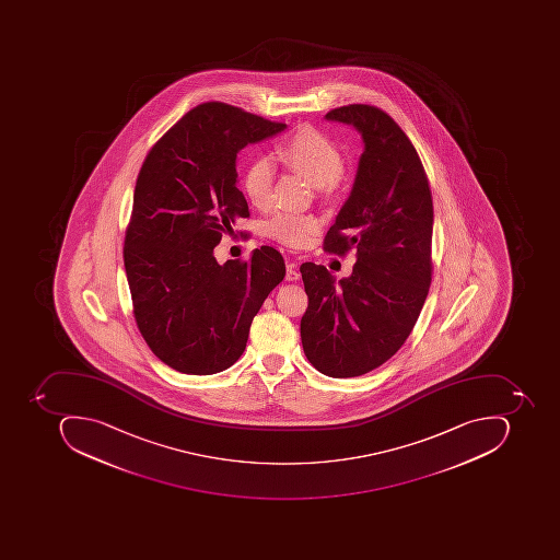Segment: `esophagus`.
<instances>
[{
    "instance_id": "1",
    "label": "esophagus",
    "mask_w": 560,
    "mask_h": 560,
    "mask_svg": "<svg viewBox=\"0 0 560 560\" xmlns=\"http://www.w3.org/2000/svg\"><path fill=\"white\" fill-rule=\"evenodd\" d=\"M301 278L300 271H298L296 264L289 262L285 266V281H298Z\"/></svg>"
}]
</instances>
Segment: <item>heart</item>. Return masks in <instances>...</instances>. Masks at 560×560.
<instances>
[{"label": "heart", "instance_id": "obj_1", "mask_svg": "<svg viewBox=\"0 0 560 560\" xmlns=\"http://www.w3.org/2000/svg\"><path fill=\"white\" fill-rule=\"evenodd\" d=\"M279 160L294 172L306 176L313 185L323 191H331L340 183L343 173V153L340 147L325 132L318 129H298L289 136L276 150ZM272 182H275V166L267 158H256L245 168L242 185L245 197L249 198L254 207H264L271 203ZM318 231V222L310 215L282 212L272 217L266 223L269 237L291 247H303L310 242L311 235Z\"/></svg>", "mask_w": 560, "mask_h": 560}]
</instances>
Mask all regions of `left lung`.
Segmentation results:
<instances>
[{"mask_svg": "<svg viewBox=\"0 0 560 560\" xmlns=\"http://www.w3.org/2000/svg\"><path fill=\"white\" fill-rule=\"evenodd\" d=\"M325 117L353 126L363 139L350 197L325 237L326 253L353 249L357 262L340 281L325 266H301L310 300L301 341L318 372L360 377L397 353L421 315L434 210L419 154L387 113L350 104Z\"/></svg>", "mask_w": 560, "mask_h": 560, "instance_id": "left-lung-1", "label": "left lung"}]
</instances>
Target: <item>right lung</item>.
<instances>
[{
  "instance_id": "add662e5",
  "label": "right lung",
  "mask_w": 560,
  "mask_h": 560,
  "mask_svg": "<svg viewBox=\"0 0 560 560\" xmlns=\"http://www.w3.org/2000/svg\"><path fill=\"white\" fill-rule=\"evenodd\" d=\"M282 122L223 103L188 110L151 148L136 182L125 238L135 319L161 362L212 375L244 353L250 323L284 279L281 254L260 247L220 266L213 249L249 206L237 153L284 131Z\"/></svg>"
}]
</instances>
